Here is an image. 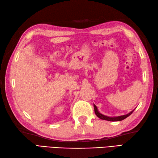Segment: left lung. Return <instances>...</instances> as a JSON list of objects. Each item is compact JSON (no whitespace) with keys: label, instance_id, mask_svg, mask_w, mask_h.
I'll list each match as a JSON object with an SVG mask.
<instances>
[{"label":"left lung","instance_id":"left-lung-1","mask_svg":"<svg viewBox=\"0 0 158 158\" xmlns=\"http://www.w3.org/2000/svg\"><path fill=\"white\" fill-rule=\"evenodd\" d=\"M94 110H95V114L98 116V117H99V118H101V119L103 120H106V121H122L125 119V118H126L127 117H129L132 112L134 111L132 110L130 113L127 114H125V115H123V116H119V117H107V116H105V115H103L101 113H99L98 110V108H97V106H96L94 104Z\"/></svg>","mask_w":158,"mask_h":158}]
</instances>
